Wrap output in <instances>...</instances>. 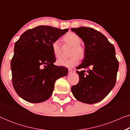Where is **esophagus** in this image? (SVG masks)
I'll use <instances>...</instances> for the list:
<instances>
[{
	"label": "esophagus",
	"mask_w": 130,
	"mask_h": 130,
	"mask_svg": "<svg viewBox=\"0 0 130 130\" xmlns=\"http://www.w3.org/2000/svg\"><path fill=\"white\" fill-rule=\"evenodd\" d=\"M73 73V70L72 69H69V74H72Z\"/></svg>",
	"instance_id": "esophagus-1"
}]
</instances>
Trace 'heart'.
Returning a JSON list of instances; mask_svg holds the SVG:
<instances>
[{
	"instance_id": "heart-1",
	"label": "heart",
	"mask_w": 130,
	"mask_h": 130,
	"mask_svg": "<svg viewBox=\"0 0 130 130\" xmlns=\"http://www.w3.org/2000/svg\"><path fill=\"white\" fill-rule=\"evenodd\" d=\"M66 44L72 46L70 56L69 59H61L57 61L58 65L67 68H73L79 63V58L83 59L86 54L85 47L80 44L81 38L79 35L74 32H69L63 37ZM51 50L54 56L57 58L61 57V48L58 40H55L51 44Z\"/></svg>"
}]
</instances>
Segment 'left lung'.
<instances>
[{
  "mask_svg": "<svg viewBox=\"0 0 130 130\" xmlns=\"http://www.w3.org/2000/svg\"><path fill=\"white\" fill-rule=\"evenodd\" d=\"M71 30L82 39L86 50L83 63L77 69L83 70L76 71L79 83L71 90L78 101L95 104L104 99L116 83L119 63L114 46L104 35L92 28L82 26ZM86 68L88 70L85 71Z\"/></svg>",
  "mask_w": 130,
  "mask_h": 130,
  "instance_id": "obj_1",
  "label": "left lung"
}]
</instances>
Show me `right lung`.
Wrapping results in <instances>:
<instances>
[{"label": "right lung", "mask_w": 130, "mask_h": 130, "mask_svg": "<svg viewBox=\"0 0 130 130\" xmlns=\"http://www.w3.org/2000/svg\"><path fill=\"white\" fill-rule=\"evenodd\" d=\"M68 31L40 25L26 31L15 42L10 63L12 84L25 101L40 103L47 100L56 80L68 73L66 68L54 64L56 60L51 50L52 42Z\"/></svg>", "instance_id": "add662e5"}]
</instances>
